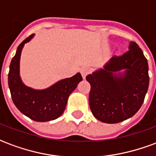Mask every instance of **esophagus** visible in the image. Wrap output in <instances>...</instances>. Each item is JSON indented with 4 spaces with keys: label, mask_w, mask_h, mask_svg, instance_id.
I'll use <instances>...</instances> for the list:
<instances>
[{
    "label": "esophagus",
    "mask_w": 156,
    "mask_h": 156,
    "mask_svg": "<svg viewBox=\"0 0 156 156\" xmlns=\"http://www.w3.org/2000/svg\"><path fill=\"white\" fill-rule=\"evenodd\" d=\"M90 71H91V70H90V68H88V67H85V68H82L81 74H82V76H83V79H85V78H86V76H87V75H88V73H90Z\"/></svg>",
    "instance_id": "esophagus-1"
}]
</instances>
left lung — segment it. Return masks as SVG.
I'll return each mask as SVG.
<instances>
[{
    "mask_svg": "<svg viewBox=\"0 0 156 156\" xmlns=\"http://www.w3.org/2000/svg\"><path fill=\"white\" fill-rule=\"evenodd\" d=\"M147 59L137 43L129 51L112 57L103 68L86 77L91 85L89 107L97 119L116 124L134 116L140 108L149 88Z\"/></svg>",
    "mask_w": 156,
    "mask_h": 156,
    "instance_id": "left-lung-1",
    "label": "left lung"
}]
</instances>
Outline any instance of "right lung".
Returning <instances> with one entry per match:
<instances>
[{"label": "right lung", "mask_w": 156, "mask_h": 156, "mask_svg": "<svg viewBox=\"0 0 156 156\" xmlns=\"http://www.w3.org/2000/svg\"><path fill=\"white\" fill-rule=\"evenodd\" d=\"M32 34L25 39L16 51L10 64L8 86L12 101L20 112L37 122L54 120L64 112L68 97L83 80L80 73L71 78H63L44 89H35L22 82L20 75V59L26 43L34 37Z\"/></svg>", "instance_id": "1"}]
</instances>
